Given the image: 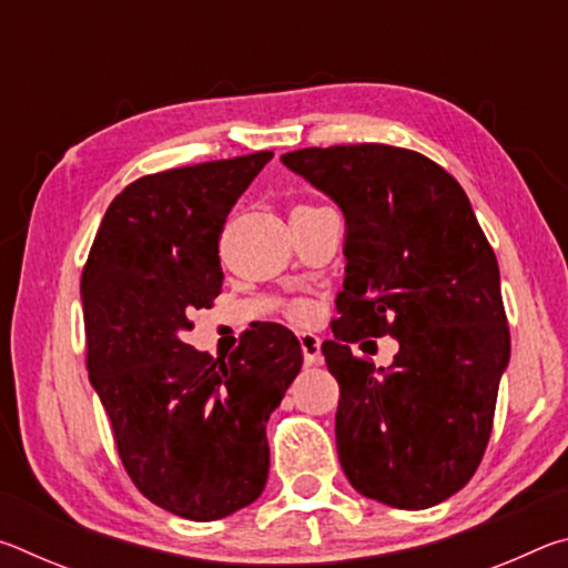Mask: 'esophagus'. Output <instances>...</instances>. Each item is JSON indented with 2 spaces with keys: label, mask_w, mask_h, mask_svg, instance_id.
Returning a JSON list of instances; mask_svg holds the SVG:
<instances>
[{
  "label": "esophagus",
  "mask_w": 568,
  "mask_h": 568,
  "mask_svg": "<svg viewBox=\"0 0 568 568\" xmlns=\"http://www.w3.org/2000/svg\"><path fill=\"white\" fill-rule=\"evenodd\" d=\"M301 348H303V358L305 365H321L323 355H321V338L315 333H301Z\"/></svg>",
  "instance_id": "1"
}]
</instances>
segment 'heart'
Listing matches in <instances>:
<instances>
[{"mask_svg":"<svg viewBox=\"0 0 568 568\" xmlns=\"http://www.w3.org/2000/svg\"><path fill=\"white\" fill-rule=\"evenodd\" d=\"M293 315H295V321H307L311 318V307L307 305H295V311H293Z\"/></svg>","mask_w":568,"mask_h":568,"instance_id":"heart-1","label":"heart"}]
</instances>
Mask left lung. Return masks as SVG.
Wrapping results in <instances>:
<instances>
[{
    "label": "left lung",
    "instance_id": "1",
    "mask_svg": "<svg viewBox=\"0 0 568 568\" xmlns=\"http://www.w3.org/2000/svg\"><path fill=\"white\" fill-rule=\"evenodd\" d=\"M341 205L345 281L321 351L341 386L338 458L353 488L396 508L436 506L486 454L511 355L494 247L454 175L420 152L361 142L285 152ZM393 334L388 372L349 343Z\"/></svg>",
    "mask_w": 568,
    "mask_h": 568
}]
</instances>
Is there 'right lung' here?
I'll return each mask as SVG.
<instances>
[{"instance_id": "1", "label": "right lung", "mask_w": 568, "mask_h": 568, "mask_svg": "<svg viewBox=\"0 0 568 568\" xmlns=\"http://www.w3.org/2000/svg\"><path fill=\"white\" fill-rule=\"evenodd\" d=\"M271 150L142 175L112 200L82 271L88 373L138 491L190 521L263 494L265 423L301 373L277 323L240 335L227 358L180 341L223 291L220 235Z\"/></svg>"}]
</instances>
